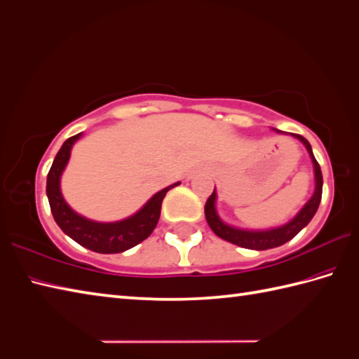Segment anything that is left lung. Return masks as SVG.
<instances>
[{
	"mask_svg": "<svg viewBox=\"0 0 359 359\" xmlns=\"http://www.w3.org/2000/svg\"><path fill=\"white\" fill-rule=\"evenodd\" d=\"M276 132H280V130H276ZM292 135L306 146L310 158H312L313 172H315V192H313L312 198H310V200L306 203V205L297 213V217H294L292 221H289L287 224L276 227V229H269V230H244V229L229 226L224 221H221V218L217 213V207H215V203H217V192L213 190V194L209 196V200H207V203H205L204 213H205V219H207V222H209V226L215 232V235H218L219 238H222V240H226L232 244L245 247V249L267 250V249H273V247L283 245L287 241H290L294 235H298L301 230L309 224L310 219L313 218V215L316 213L318 207H320L321 195H323L321 167L313 156L310 142L304 137H301V135H294V133H292Z\"/></svg>",
	"mask_w": 359,
	"mask_h": 359,
	"instance_id": "obj_1",
	"label": "left lung"
}]
</instances>
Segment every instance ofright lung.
I'll list each match as a JSON object with an SVG mask.
<instances>
[{
    "label": "right lung",
    "instance_id": "add662e5",
    "mask_svg": "<svg viewBox=\"0 0 359 359\" xmlns=\"http://www.w3.org/2000/svg\"><path fill=\"white\" fill-rule=\"evenodd\" d=\"M79 138H81V133L65 141V144L61 146L60 152L53 159L49 173H47L46 194L49 198L53 219L57 221L62 232L86 249L98 253H119L129 250L133 245L144 241L154 232L158 224L159 213H161V204L165 194L170 189L177 187L180 182L159 190L142 205V209L129 218L116 222H97L87 219L70 209L60 189L61 173L66 169L72 146Z\"/></svg>",
    "mask_w": 359,
    "mask_h": 359
}]
</instances>
